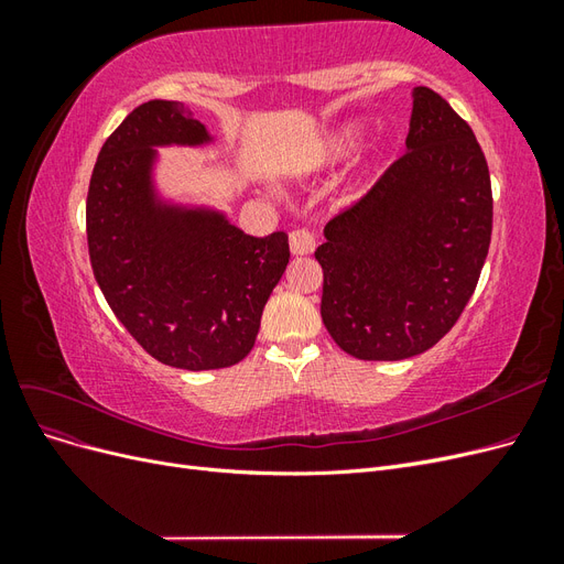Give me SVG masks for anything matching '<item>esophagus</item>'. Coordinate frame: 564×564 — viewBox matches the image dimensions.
<instances>
[{
    "instance_id": "esophagus-1",
    "label": "esophagus",
    "mask_w": 564,
    "mask_h": 564,
    "mask_svg": "<svg viewBox=\"0 0 564 564\" xmlns=\"http://www.w3.org/2000/svg\"><path fill=\"white\" fill-rule=\"evenodd\" d=\"M289 247H292L294 256L311 253L315 249V237L308 230H294L292 235H289Z\"/></svg>"
}]
</instances>
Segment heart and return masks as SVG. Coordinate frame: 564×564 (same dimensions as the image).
<instances>
[{
  "label": "heart",
  "mask_w": 564,
  "mask_h": 564,
  "mask_svg": "<svg viewBox=\"0 0 564 564\" xmlns=\"http://www.w3.org/2000/svg\"><path fill=\"white\" fill-rule=\"evenodd\" d=\"M362 135H365V127L357 124V122L344 124V127H338L336 131H332L327 139H324V143L317 148L315 155L311 158L308 172H319V169L332 166L338 160H344L348 152H352L357 145H360Z\"/></svg>",
  "instance_id": "obj_1"
}]
</instances>
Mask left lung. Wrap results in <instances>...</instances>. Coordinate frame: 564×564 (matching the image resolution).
I'll use <instances>...</instances> for the list:
<instances>
[{"label":"left lung","mask_w":564,"mask_h":564,"mask_svg":"<svg viewBox=\"0 0 564 564\" xmlns=\"http://www.w3.org/2000/svg\"><path fill=\"white\" fill-rule=\"evenodd\" d=\"M406 152L334 216L315 259L322 322L357 360L395 362L445 336L491 240V181L473 129L440 94L412 91Z\"/></svg>","instance_id":"obj_1"}]
</instances>
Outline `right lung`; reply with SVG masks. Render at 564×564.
<instances>
[{
  "mask_svg": "<svg viewBox=\"0 0 564 564\" xmlns=\"http://www.w3.org/2000/svg\"><path fill=\"white\" fill-rule=\"evenodd\" d=\"M209 141L178 100H148L108 135L87 195L100 292L145 352L187 371L245 360L289 263L286 232L251 237L214 209L158 197L155 148Z\"/></svg>",
  "mask_w": 564,
  "mask_h": 564,
  "instance_id": "add662e5",
  "label": "right lung"
}]
</instances>
